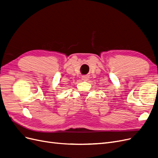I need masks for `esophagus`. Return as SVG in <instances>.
<instances>
[{
  "label": "esophagus",
  "instance_id": "obj_1",
  "mask_svg": "<svg viewBox=\"0 0 158 158\" xmlns=\"http://www.w3.org/2000/svg\"><path fill=\"white\" fill-rule=\"evenodd\" d=\"M89 77L88 75H84V76H82V79L84 81H88V80H89Z\"/></svg>",
  "mask_w": 158,
  "mask_h": 158
}]
</instances>
